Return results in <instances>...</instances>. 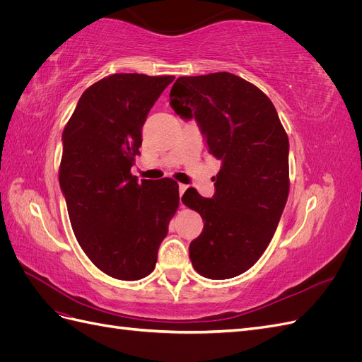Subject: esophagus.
<instances>
[{
  "label": "esophagus",
  "instance_id": "obj_1",
  "mask_svg": "<svg viewBox=\"0 0 362 362\" xmlns=\"http://www.w3.org/2000/svg\"><path fill=\"white\" fill-rule=\"evenodd\" d=\"M185 190H187V185H184V184H180V196H182Z\"/></svg>",
  "mask_w": 362,
  "mask_h": 362
}]
</instances>
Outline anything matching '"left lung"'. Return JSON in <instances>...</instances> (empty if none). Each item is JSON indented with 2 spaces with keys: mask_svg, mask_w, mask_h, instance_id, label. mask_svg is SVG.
<instances>
[{
  "mask_svg": "<svg viewBox=\"0 0 362 362\" xmlns=\"http://www.w3.org/2000/svg\"><path fill=\"white\" fill-rule=\"evenodd\" d=\"M170 105L196 119L208 152L222 161L211 199L194 189L182 196L204 221L189 247L192 264L210 279L242 275L269 246L288 198L286 129L267 95L229 72L180 76Z\"/></svg>",
  "mask_w": 362,
  "mask_h": 362,
  "instance_id": "1",
  "label": "left lung"
}]
</instances>
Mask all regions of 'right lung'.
Wrapping results in <instances>:
<instances>
[{
	"instance_id": "add662e5",
	"label": "right lung",
	"mask_w": 362,
	"mask_h": 362,
	"mask_svg": "<svg viewBox=\"0 0 362 362\" xmlns=\"http://www.w3.org/2000/svg\"><path fill=\"white\" fill-rule=\"evenodd\" d=\"M175 76L113 74L92 84L63 129L59 181L74 234L108 276L137 281L154 270L180 205L170 178L131 175L141 127Z\"/></svg>"
}]
</instances>
